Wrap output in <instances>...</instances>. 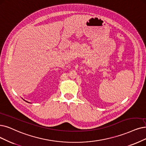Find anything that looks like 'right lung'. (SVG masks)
<instances>
[{
	"label": "right lung",
	"instance_id": "add662e5",
	"mask_svg": "<svg viewBox=\"0 0 146 146\" xmlns=\"http://www.w3.org/2000/svg\"><path fill=\"white\" fill-rule=\"evenodd\" d=\"M26 102H27V101H26Z\"/></svg>",
	"mask_w": 146,
	"mask_h": 146
}]
</instances>
